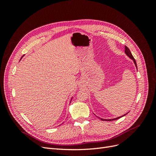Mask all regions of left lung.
I'll use <instances>...</instances> for the list:
<instances>
[{"instance_id":"obj_1","label":"left lung","mask_w":156,"mask_h":156,"mask_svg":"<svg viewBox=\"0 0 156 156\" xmlns=\"http://www.w3.org/2000/svg\"><path fill=\"white\" fill-rule=\"evenodd\" d=\"M125 53L127 55V56H129V57L131 60H133V62H134V64H135V66H136V69H137V66H136V61H135V58H133V55H132V54H131V53L130 50H129V48H127V47H126V46H125ZM126 114H127V113H126ZM126 114L124 115L123 116H119V117H117V118H115V119H101V118H100V119L101 120H103V121H112V120H117V119H119L120 118H121V117H122V116H125Z\"/></svg>"}]
</instances>
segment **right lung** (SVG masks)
Masks as SVG:
<instances>
[{
    "label": "right lung",
    "instance_id": "obj_1",
    "mask_svg": "<svg viewBox=\"0 0 156 156\" xmlns=\"http://www.w3.org/2000/svg\"><path fill=\"white\" fill-rule=\"evenodd\" d=\"M23 56H22V57H21V58H23ZM72 98H73V97L72 98V99H71V100H70V103H71V101H72Z\"/></svg>",
    "mask_w": 156,
    "mask_h": 156
}]
</instances>
